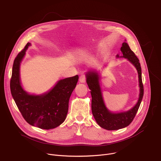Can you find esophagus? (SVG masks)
Segmentation results:
<instances>
[{"mask_svg": "<svg viewBox=\"0 0 161 161\" xmlns=\"http://www.w3.org/2000/svg\"><path fill=\"white\" fill-rule=\"evenodd\" d=\"M79 80L81 83H85L86 82V76H85V75H81L80 77Z\"/></svg>", "mask_w": 161, "mask_h": 161, "instance_id": "obj_1", "label": "esophagus"}]
</instances>
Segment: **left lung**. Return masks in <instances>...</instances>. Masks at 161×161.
<instances>
[{"instance_id": "8db88e82", "label": "left lung", "mask_w": 161, "mask_h": 161, "mask_svg": "<svg viewBox=\"0 0 161 161\" xmlns=\"http://www.w3.org/2000/svg\"><path fill=\"white\" fill-rule=\"evenodd\" d=\"M120 50L122 53V57L127 59L133 64L138 74L140 94L138 102L133 108L124 113H112L109 112L107 109L103 100L99 83L100 78L98 73L95 71H89L87 73V83L89 89L91 91V109L92 114L98 124L103 129L108 130H117L129 125L134 119L144 96L142 71L139 59L127 42H124ZM116 56L118 58L119 57V55Z\"/></svg>"}]
</instances>
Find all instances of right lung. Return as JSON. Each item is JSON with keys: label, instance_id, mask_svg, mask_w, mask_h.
I'll return each instance as SVG.
<instances>
[{"label": "right lung", "instance_id": "1", "mask_svg": "<svg viewBox=\"0 0 161 161\" xmlns=\"http://www.w3.org/2000/svg\"><path fill=\"white\" fill-rule=\"evenodd\" d=\"M30 45H26L14 59L10 90L13 98L25 120L41 129H53L65 121L70 95L76 86L78 75L59 80L51 91L41 96L30 95L20 85V63Z\"/></svg>", "mask_w": 161, "mask_h": 161}]
</instances>
